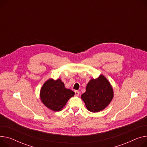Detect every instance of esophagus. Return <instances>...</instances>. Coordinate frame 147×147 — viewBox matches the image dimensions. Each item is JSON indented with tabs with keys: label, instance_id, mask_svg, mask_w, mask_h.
I'll return each instance as SVG.
<instances>
[{
	"label": "esophagus",
	"instance_id": "1",
	"mask_svg": "<svg viewBox=\"0 0 147 147\" xmlns=\"http://www.w3.org/2000/svg\"><path fill=\"white\" fill-rule=\"evenodd\" d=\"M74 93H75V96H78L79 95V94H80V92L79 91H77V90H75Z\"/></svg>",
	"mask_w": 147,
	"mask_h": 147
}]
</instances>
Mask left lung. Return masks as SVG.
<instances>
[{
    "label": "left lung",
    "mask_w": 147,
    "mask_h": 147,
    "mask_svg": "<svg viewBox=\"0 0 147 147\" xmlns=\"http://www.w3.org/2000/svg\"><path fill=\"white\" fill-rule=\"evenodd\" d=\"M81 97L88 110L98 112L109 105L113 97V91L109 82L103 75H100L97 79L89 81L86 92Z\"/></svg>",
    "instance_id": "obj_1"
}]
</instances>
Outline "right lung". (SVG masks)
I'll return each instance as SVG.
<instances>
[{
  "mask_svg": "<svg viewBox=\"0 0 147 147\" xmlns=\"http://www.w3.org/2000/svg\"><path fill=\"white\" fill-rule=\"evenodd\" d=\"M74 92L66 89L60 79H50L46 81L40 91L41 100L48 108L53 111H61Z\"/></svg>",
  "mask_w": 147,
  "mask_h": 147,
  "instance_id": "obj_1",
  "label": "right lung"
}]
</instances>
